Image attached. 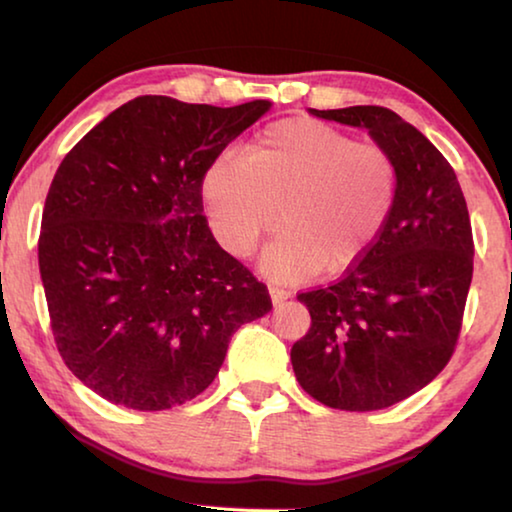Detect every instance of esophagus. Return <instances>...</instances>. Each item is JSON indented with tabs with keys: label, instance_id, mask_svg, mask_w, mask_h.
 I'll use <instances>...</instances> for the list:
<instances>
[{
	"label": "esophagus",
	"instance_id": "obj_1",
	"mask_svg": "<svg viewBox=\"0 0 512 512\" xmlns=\"http://www.w3.org/2000/svg\"><path fill=\"white\" fill-rule=\"evenodd\" d=\"M269 294H271L273 305H280L289 299V292H285V289H280V287H269Z\"/></svg>",
	"mask_w": 512,
	"mask_h": 512
}]
</instances>
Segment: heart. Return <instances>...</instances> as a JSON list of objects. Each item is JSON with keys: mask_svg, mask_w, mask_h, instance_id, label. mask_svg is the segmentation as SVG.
Masks as SVG:
<instances>
[{"mask_svg": "<svg viewBox=\"0 0 512 512\" xmlns=\"http://www.w3.org/2000/svg\"><path fill=\"white\" fill-rule=\"evenodd\" d=\"M211 232L246 259L264 234L282 232L262 259L264 276L296 282L340 273L368 253L391 218L398 170L377 144L312 119L280 121L246 154L220 151L202 174Z\"/></svg>", "mask_w": 512, "mask_h": 512, "instance_id": "heart-1", "label": "heart"}]
</instances>
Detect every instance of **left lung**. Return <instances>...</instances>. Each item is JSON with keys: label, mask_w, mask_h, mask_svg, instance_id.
<instances>
[{"label": "left lung", "mask_w": 512, "mask_h": 512, "mask_svg": "<svg viewBox=\"0 0 512 512\" xmlns=\"http://www.w3.org/2000/svg\"><path fill=\"white\" fill-rule=\"evenodd\" d=\"M308 112L368 131L393 158L398 193L386 227L347 276L299 294L312 324L292 347L294 375L326 407L386 409L425 388L453 356L474 276L467 202L441 151L395 112Z\"/></svg>", "instance_id": "8db88e82"}]
</instances>
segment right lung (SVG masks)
Returning <instances> with one entry per match:
<instances>
[{
	"label": "right lung",
	"mask_w": 512,
	"mask_h": 512,
	"mask_svg": "<svg viewBox=\"0 0 512 512\" xmlns=\"http://www.w3.org/2000/svg\"><path fill=\"white\" fill-rule=\"evenodd\" d=\"M137 96L68 151L45 197L38 269L68 370L121 407L163 411L216 379L266 285L202 216L207 165L269 112Z\"/></svg>",
	"instance_id": "1"
}]
</instances>
